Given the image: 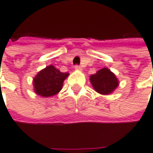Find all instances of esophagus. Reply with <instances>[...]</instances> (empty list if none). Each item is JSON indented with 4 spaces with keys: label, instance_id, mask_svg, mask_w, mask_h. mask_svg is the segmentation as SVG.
I'll return each instance as SVG.
<instances>
[{
    "label": "esophagus",
    "instance_id": "obj_1",
    "mask_svg": "<svg viewBox=\"0 0 153 153\" xmlns=\"http://www.w3.org/2000/svg\"><path fill=\"white\" fill-rule=\"evenodd\" d=\"M74 68H75L76 70H81L80 66H79V65H75V66H74Z\"/></svg>",
    "mask_w": 153,
    "mask_h": 153
}]
</instances>
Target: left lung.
I'll list each match as a JSON object with an SVG mask.
<instances>
[{"label":"left lung","instance_id":"8db88e82","mask_svg":"<svg viewBox=\"0 0 153 153\" xmlns=\"http://www.w3.org/2000/svg\"><path fill=\"white\" fill-rule=\"evenodd\" d=\"M91 83L98 93L110 94L118 86L119 82L116 75L108 68H102L90 77Z\"/></svg>","mask_w":153,"mask_h":153}]
</instances>
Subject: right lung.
<instances>
[{"label": "right lung", "instance_id": "1", "mask_svg": "<svg viewBox=\"0 0 153 153\" xmlns=\"http://www.w3.org/2000/svg\"><path fill=\"white\" fill-rule=\"evenodd\" d=\"M68 76V73H62L52 65L48 66L33 79L35 92L45 97L54 96L62 90L63 81Z\"/></svg>", "mask_w": 153, "mask_h": 153}]
</instances>
